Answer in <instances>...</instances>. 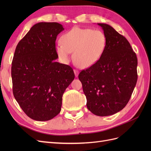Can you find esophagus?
<instances>
[{
	"mask_svg": "<svg viewBox=\"0 0 151 151\" xmlns=\"http://www.w3.org/2000/svg\"><path fill=\"white\" fill-rule=\"evenodd\" d=\"M74 74H75L76 77H77V76H78L79 72L78 70H76V69H74Z\"/></svg>",
	"mask_w": 151,
	"mask_h": 151,
	"instance_id": "34e87169",
	"label": "esophagus"
}]
</instances>
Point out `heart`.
<instances>
[{"instance_id": "b5f03b06", "label": "heart", "mask_w": 151, "mask_h": 151, "mask_svg": "<svg viewBox=\"0 0 151 151\" xmlns=\"http://www.w3.org/2000/svg\"><path fill=\"white\" fill-rule=\"evenodd\" d=\"M60 42L55 46V52L63 62L69 60L70 53H73L75 64L80 68H88L102 57L107 39L100 30L74 27L61 36Z\"/></svg>"}]
</instances>
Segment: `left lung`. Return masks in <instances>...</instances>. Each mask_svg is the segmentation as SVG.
Returning <instances> with one entry per match:
<instances>
[{
    "mask_svg": "<svg viewBox=\"0 0 151 151\" xmlns=\"http://www.w3.org/2000/svg\"><path fill=\"white\" fill-rule=\"evenodd\" d=\"M107 39L106 50L94 65L82 70L87 108L100 116L121 111L129 102L137 81V58L124 36L113 27L98 23Z\"/></svg>",
    "mask_w": 151,
    "mask_h": 151,
    "instance_id": "1",
    "label": "left lung"
}]
</instances>
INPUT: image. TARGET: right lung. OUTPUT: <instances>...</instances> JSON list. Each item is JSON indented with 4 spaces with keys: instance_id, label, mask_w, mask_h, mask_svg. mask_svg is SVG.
Segmentation results:
<instances>
[{
    "instance_id": "right-lung-1",
    "label": "right lung",
    "mask_w": 151,
    "mask_h": 151,
    "mask_svg": "<svg viewBox=\"0 0 151 151\" xmlns=\"http://www.w3.org/2000/svg\"><path fill=\"white\" fill-rule=\"evenodd\" d=\"M58 22H41L18 43L11 67L13 94L29 118L48 121L61 111L62 96L75 75L69 65L55 62Z\"/></svg>"
}]
</instances>
